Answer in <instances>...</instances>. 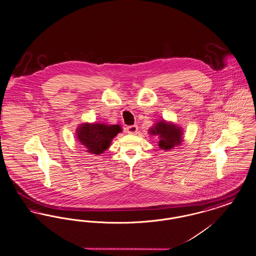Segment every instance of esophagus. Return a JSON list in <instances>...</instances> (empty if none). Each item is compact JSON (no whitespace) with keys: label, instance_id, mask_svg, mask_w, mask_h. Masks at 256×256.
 <instances>
[{"label":"esophagus","instance_id":"esophagus-1","mask_svg":"<svg viewBox=\"0 0 256 256\" xmlns=\"http://www.w3.org/2000/svg\"><path fill=\"white\" fill-rule=\"evenodd\" d=\"M137 132H138V126L136 124L128 126L126 128V132L130 133V134H135Z\"/></svg>","mask_w":256,"mask_h":256}]
</instances>
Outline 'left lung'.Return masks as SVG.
Returning a JSON list of instances; mask_svg holds the SVG:
<instances>
[{
    "label": "left lung",
    "mask_w": 256,
    "mask_h": 256,
    "mask_svg": "<svg viewBox=\"0 0 256 256\" xmlns=\"http://www.w3.org/2000/svg\"><path fill=\"white\" fill-rule=\"evenodd\" d=\"M154 135L159 136V148L164 150H172L175 146L182 143V130L172 123H168L162 120L155 124L150 130Z\"/></svg>",
    "instance_id": "left-lung-1"
}]
</instances>
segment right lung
I'll return each mask as SVG.
<instances>
[{
  "label": "right lung",
  "instance_id": "obj_1",
  "mask_svg": "<svg viewBox=\"0 0 256 256\" xmlns=\"http://www.w3.org/2000/svg\"><path fill=\"white\" fill-rule=\"evenodd\" d=\"M121 132L119 124L84 123L78 126L76 133L77 139L86 146L88 152L101 154L108 148L112 140Z\"/></svg>",
  "mask_w": 256,
  "mask_h": 256
}]
</instances>
